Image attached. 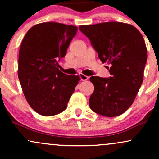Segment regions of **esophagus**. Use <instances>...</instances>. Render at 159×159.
Masks as SVG:
<instances>
[{
    "label": "esophagus",
    "mask_w": 159,
    "mask_h": 159,
    "mask_svg": "<svg viewBox=\"0 0 159 159\" xmlns=\"http://www.w3.org/2000/svg\"><path fill=\"white\" fill-rule=\"evenodd\" d=\"M79 77L81 78V81H87V80L89 78L88 76L85 75H83V74H79Z\"/></svg>",
    "instance_id": "obj_1"
}]
</instances>
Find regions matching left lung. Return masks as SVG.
Instances as JSON below:
<instances>
[{"label":"left lung","mask_w":159,"mask_h":159,"mask_svg":"<svg viewBox=\"0 0 159 159\" xmlns=\"http://www.w3.org/2000/svg\"><path fill=\"white\" fill-rule=\"evenodd\" d=\"M102 63L111 67L108 78L92 76L94 85L89 105L96 114L112 117L123 114L132 105L143 83L147 50L143 36L132 25L104 22L81 25Z\"/></svg>","instance_id":"obj_1"}]
</instances>
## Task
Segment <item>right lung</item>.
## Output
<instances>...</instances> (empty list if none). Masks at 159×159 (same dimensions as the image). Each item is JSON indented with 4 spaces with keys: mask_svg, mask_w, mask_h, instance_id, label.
Wrapping results in <instances>:
<instances>
[{
    "mask_svg": "<svg viewBox=\"0 0 159 159\" xmlns=\"http://www.w3.org/2000/svg\"><path fill=\"white\" fill-rule=\"evenodd\" d=\"M78 27L57 22H43L32 27L19 49L18 76L30 106L43 116L63 112L78 75L62 72L57 62L64 57Z\"/></svg>",
    "mask_w": 159,
    "mask_h": 159,
    "instance_id": "right-lung-1",
    "label": "right lung"
}]
</instances>
